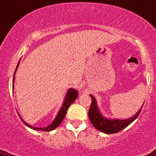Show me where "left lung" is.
<instances>
[{"label": "left lung", "mask_w": 156, "mask_h": 156, "mask_svg": "<svg viewBox=\"0 0 156 156\" xmlns=\"http://www.w3.org/2000/svg\"><path fill=\"white\" fill-rule=\"evenodd\" d=\"M92 98V103H91L89 111H88V116L89 120L92 125L95 128L100 130L101 132H103L105 134H114L117 133L125 128L126 127L132 123L138 115L141 113V110L142 109V106L140 108V109L137 112L136 114L130 117V118L124 119V120H120V119H109L106 118L102 113H100L99 107H98L96 99L92 95H89Z\"/></svg>", "instance_id": "8db88e82"}]
</instances>
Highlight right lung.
Listing matches in <instances>:
<instances>
[{"label":"right lung","mask_w":156,"mask_h":156,"mask_svg":"<svg viewBox=\"0 0 156 156\" xmlns=\"http://www.w3.org/2000/svg\"><path fill=\"white\" fill-rule=\"evenodd\" d=\"M19 62H20V60H19V63H18V64H17V67H16V68H15V73H14L13 88H14V81H15V73H16L17 68H18V67H19ZM78 92L77 90H75V88H71L68 89V92H67V93H66L65 97H64V102H63V104H62V106H61V108L60 109V110H59L58 113H57V115L56 116L55 119L53 120V122L50 123V125L47 126V127H33L32 125H30V124H29V123H27L26 122L24 121L23 119H22V117H21L20 115H19V117H20L21 120H22V122L24 123V124L27 126L28 127H29V128L33 129V130H42V131H51V130H54V129L57 128V127H58L60 124H61V122H62V120H64V116H66V113H67V111H68V108L70 107V106L72 104L73 102H75V99L78 98Z\"/></svg>","instance_id":"add662e5"}]
</instances>
